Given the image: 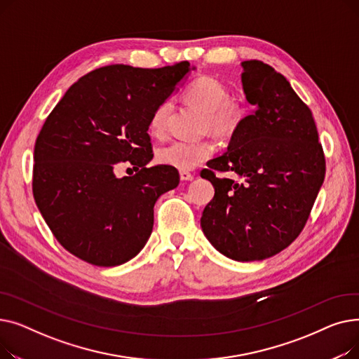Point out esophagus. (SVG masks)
<instances>
[{
	"mask_svg": "<svg viewBox=\"0 0 359 359\" xmlns=\"http://www.w3.org/2000/svg\"><path fill=\"white\" fill-rule=\"evenodd\" d=\"M180 180L182 182H191V180H194V175L189 173V172H184V170H182V172H180Z\"/></svg>",
	"mask_w": 359,
	"mask_h": 359,
	"instance_id": "34e87169",
	"label": "esophagus"
}]
</instances>
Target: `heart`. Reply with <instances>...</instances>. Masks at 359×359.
Listing matches in <instances>:
<instances>
[{
	"instance_id": "1",
	"label": "heart",
	"mask_w": 359,
	"mask_h": 359,
	"mask_svg": "<svg viewBox=\"0 0 359 359\" xmlns=\"http://www.w3.org/2000/svg\"><path fill=\"white\" fill-rule=\"evenodd\" d=\"M184 97L191 104L205 111V128L219 138H231L246 119V107L231 102L227 86L212 75H199L187 84ZM173 111V102L161 100L151 111L148 121L149 132L160 138L165 135L168 121ZM215 144L211 140L183 141L177 140L158 149V161L179 170H192L211 158Z\"/></svg>"
}]
</instances>
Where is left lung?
I'll list each match as a JSON object with an SVG mask.
<instances>
[{
	"label": "left lung",
	"mask_w": 359,
	"mask_h": 359,
	"mask_svg": "<svg viewBox=\"0 0 359 359\" xmlns=\"http://www.w3.org/2000/svg\"><path fill=\"white\" fill-rule=\"evenodd\" d=\"M241 65L243 90L256 110L231 137L227 153L201 172L215 187L201 227L219 253L250 262L284 250L303 231L326 158L311 110L284 75L257 60ZM229 171L242 180L222 176Z\"/></svg>",
	"instance_id": "left-lung-1"
}]
</instances>
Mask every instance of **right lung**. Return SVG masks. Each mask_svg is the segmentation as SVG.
<instances>
[{
    "label": "right lung",
    "instance_id": "obj_1",
    "mask_svg": "<svg viewBox=\"0 0 359 359\" xmlns=\"http://www.w3.org/2000/svg\"><path fill=\"white\" fill-rule=\"evenodd\" d=\"M189 67H102L49 113L34 144L32 189L52 234L74 256L109 268L145 246L156 201L180 182L175 167H147L154 156L148 121ZM121 163L137 173L116 178Z\"/></svg>",
    "mask_w": 359,
    "mask_h": 359
}]
</instances>
